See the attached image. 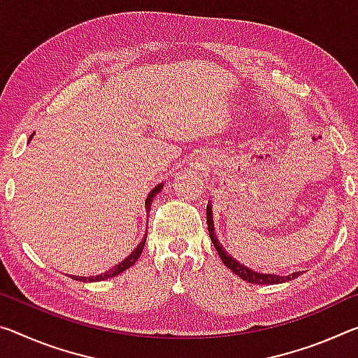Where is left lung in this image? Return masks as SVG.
<instances>
[{
	"instance_id": "8db88e82",
	"label": "left lung",
	"mask_w": 358,
	"mask_h": 358,
	"mask_svg": "<svg viewBox=\"0 0 358 358\" xmlns=\"http://www.w3.org/2000/svg\"><path fill=\"white\" fill-rule=\"evenodd\" d=\"M207 228H208V234L210 239H212L215 248L220 255V258L223 263L228 266V268L234 272L236 275H239L241 279L250 282V283H258V285H272V283H280V282H288L292 279H296L299 275V272H293L290 275H277V274H263V272H258L252 268H247L242 263H239L236 258H232L231 255L224 250L223 247L220 245V242L215 236V228H213V218H212V210H210V206H207Z\"/></svg>"
}]
</instances>
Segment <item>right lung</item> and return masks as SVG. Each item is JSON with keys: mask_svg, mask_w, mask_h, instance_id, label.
<instances>
[{"mask_svg": "<svg viewBox=\"0 0 358 358\" xmlns=\"http://www.w3.org/2000/svg\"><path fill=\"white\" fill-rule=\"evenodd\" d=\"M161 191V185L159 186H156L155 189H152L150 194H148V197H146V210H150L151 208V202H152V197H155L157 192ZM145 242H146V239H143L140 242V245L135 248V250L129 255V257L124 259V261H121V263L119 264H116L115 268L113 269H110V271H106V272H103V274H100V275H92V277H79V275H75L73 277V279H76V280H81V282H99V280H105V279H110V277H115V275H117V274H121L122 271H126L127 268H130V266L132 264H135V261H137L138 258H140V255H141V250H143V247H145Z\"/></svg>", "mask_w": 358, "mask_h": 358, "instance_id": "right-lung-1", "label": "right lung"}]
</instances>
